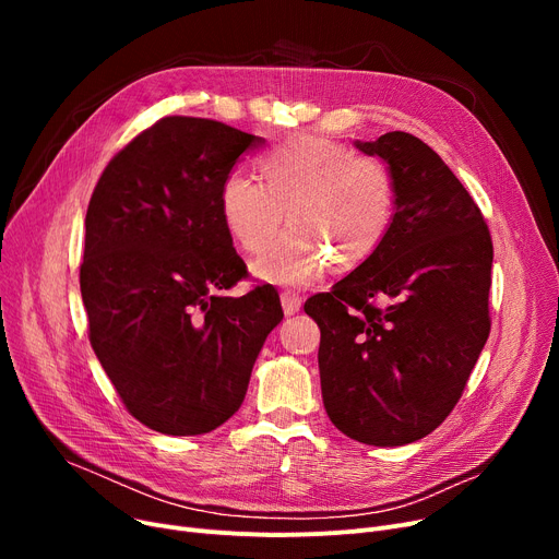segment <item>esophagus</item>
I'll list each match as a JSON object with an SVG mask.
<instances>
[{
    "label": "esophagus",
    "instance_id": "esophagus-1",
    "mask_svg": "<svg viewBox=\"0 0 559 559\" xmlns=\"http://www.w3.org/2000/svg\"><path fill=\"white\" fill-rule=\"evenodd\" d=\"M281 304H283V312L289 314H297L301 310V297L295 295V292H281Z\"/></svg>",
    "mask_w": 559,
    "mask_h": 559
}]
</instances>
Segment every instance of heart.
I'll list each match as a JSON object with an SVG mask.
<instances>
[{
    "mask_svg": "<svg viewBox=\"0 0 559 559\" xmlns=\"http://www.w3.org/2000/svg\"><path fill=\"white\" fill-rule=\"evenodd\" d=\"M260 169L262 181L245 171L226 176L219 211L233 240L251 253L266 249L288 211L293 228L253 262L262 281L306 287L331 262L358 267L388 238L399 190L385 160L306 135L264 154Z\"/></svg>",
    "mask_w": 559,
    "mask_h": 559,
    "instance_id": "1",
    "label": "heart"
}]
</instances>
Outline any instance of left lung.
<instances>
[{"mask_svg":"<svg viewBox=\"0 0 559 559\" xmlns=\"http://www.w3.org/2000/svg\"><path fill=\"white\" fill-rule=\"evenodd\" d=\"M356 150L396 179V215L371 258L306 301L321 331L324 407L346 437L403 447L455 407L489 337L491 238L476 201L419 138Z\"/></svg>","mask_w":559,"mask_h":559,"instance_id":"obj_1","label":"left lung"}]
</instances>
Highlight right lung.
Here are the masks:
<instances>
[{"instance_id": "1", "label": "right lung", "mask_w": 559, "mask_h": 559, "mask_svg": "<svg viewBox=\"0 0 559 559\" xmlns=\"http://www.w3.org/2000/svg\"><path fill=\"white\" fill-rule=\"evenodd\" d=\"M262 142L215 120L163 117L108 163L87 205L91 344L129 413L156 432L203 435L238 413L283 319L267 287L224 297L247 267L219 190Z\"/></svg>"}]
</instances>
